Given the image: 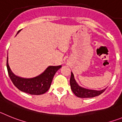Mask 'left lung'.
I'll return each mask as SVG.
<instances>
[{
	"mask_svg": "<svg viewBox=\"0 0 122 122\" xmlns=\"http://www.w3.org/2000/svg\"><path fill=\"white\" fill-rule=\"evenodd\" d=\"M70 85H71L72 91L74 93V95L79 98H93L95 96H99L101 93H103L106 89H103L102 90H90V89L81 87L76 81L74 79V74L72 72L71 79H70Z\"/></svg>",
	"mask_w": 122,
	"mask_h": 122,
	"instance_id": "1",
	"label": "left lung"
}]
</instances>
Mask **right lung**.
Returning <instances> with one entry per match:
<instances>
[{
    "label": "right lung",
    "mask_w": 122,
    "mask_h": 122,
    "mask_svg": "<svg viewBox=\"0 0 122 122\" xmlns=\"http://www.w3.org/2000/svg\"><path fill=\"white\" fill-rule=\"evenodd\" d=\"M20 30L18 32V34ZM62 66H48L45 71L34 78L25 79L15 76L11 72L8 62V56L7 60V67L8 76L15 86L21 92H25L30 95H40L46 93L49 90L52 82L55 73L60 69Z\"/></svg>",
    "instance_id": "1"
}]
</instances>
